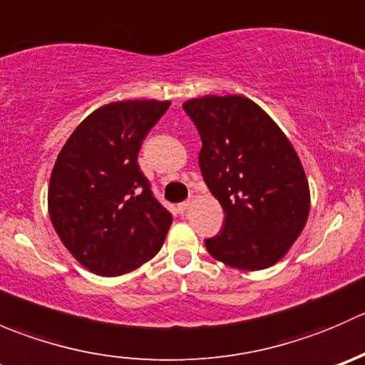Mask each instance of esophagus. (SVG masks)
I'll use <instances>...</instances> for the list:
<instances>
[{
  "label": "esophagus",
  "mask_w": 365,
  "mask_h": 365,
  "mask_svg": "<svg viewBox=\"0 0 365 365\" xmlns=\"http://www.w3.org/2000/svg\"><path fill=\"white\" fill-rule=\"evenodd\" d=\"M189 205H190L189 201H182V203H178V206H176V208H178L180 213H183L187 208H189Z\"/></svg>",
  "instance_id": "obj_1"
}]
</instances>
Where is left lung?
I'll use <instances>...</instances> for the list:
<instances>
[{"label":"left lung","instance_id":"8db88e82","mask_svg":"<svg viewBox=\"0 0 365 365\" xmlns=\"http://www.w3.org/2000/svg\"><path fill=\"white\" fill-rule=\"evenodd\" d=\"M183 111L203 146L200 168L226 219L206 251L240 270L277 263L309 215V185L295 148L263 109L242 95L192 98Z\"/></svg>","mask_w":365,"mask_h":365}]
</instances>
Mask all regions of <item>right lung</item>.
I'll return each instance as SVG.
<instances>
[{"label":"right lung","instance_id":"right-lung-1","mask_svg":"<svg viewBox=\"0 0 365 365\" xmlns=\"http://www.w3.org/2000/svg\"><path fill=\"white\" fill-rule=\"evenodd\" d=\"M171 102H113L65 143L49 183V215L70 254L104 277L127 274L160 251L173 215L153 196L139 150Z\"/></svg>","mask_w":365,"mask_h":365}]
</instances>
